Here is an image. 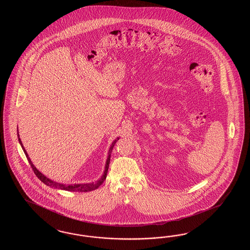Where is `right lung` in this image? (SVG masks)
Masks as SVG:
<instances>
[{
  "mask_svg": "<svg viewBox=\"0 0 250 250\" xmlns=\"http://www.w3.org/2000/svg\"><path fill=\"white\" fill-rule=\"evenodd\" d=\"M17 136H18V140H19V143L21 144L22 146V147H23V152H24V154H25V156H26V158L28 159V161H29V164H30V166L32 167V168H33V171H34V173L37 175V177H38V179L41 181L42 182H44L45 185H47V186H52V187H55V188H59V189H66V190H68V191H81V192H85V191H91V190H93V189H96L97 188H99L101 185H102V183L105 181L106 176H107V172H108V167H109V164H110V159H111V153H112V150H113V148H114V145L115 143L117 142V140L119 139V138H117V139H115L114 142H113V144L111 146V147H110V150H109V153H108V158H107V161H106V165H105V170H104V173L103 175V177L99 180L98 182H95V183H87V184H74V185H64V184H61V183H58V182H53V181H51V180H49V179H47L45 176L42 174L41 172H39L38 169H37V167L33 165V163H32V161H31L30 159H29V157H28V155H27V153L25 151V149H24V147H23V144H22V142H21V139H20V137H19V135L17 134Z\"/></svg>",
  "mask_w": 250,
  "mask_h": 250,
  "instance_id": "1",
  "label": "right lung"
}]
</instances>
